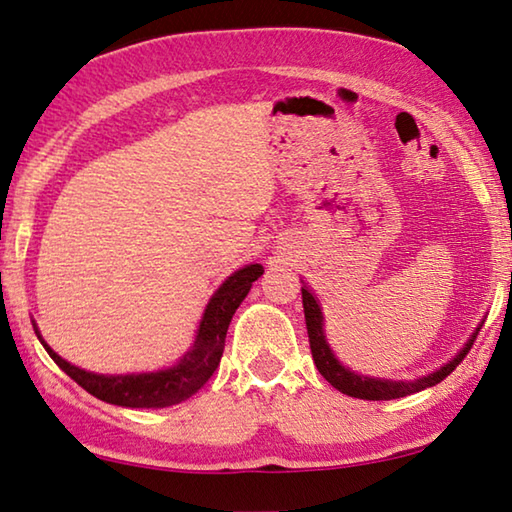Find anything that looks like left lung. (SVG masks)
<instances>
[{
    "label": "left lung",
    "mask_w": 512,
    "mask_h": 512,
    "mask_svg": "<svg viewBox=\"0 0 512 512\" xmlns=\"http://www.w3.org/2000/svg\"><path fill=\"white\" fill-rule=\"evenodd\" d=\"M302 307H305L311 357H314V363L320 375H323L329 384L336 388V391H341L350 397H359V400H372V402L397 400V397L420 393L424 388L440 384V381H443L449 372H454L458 363L465 359V354L470 352L476 334L481 332V325H483L481 320V325H476V329L463 348L458 350L447 363H443L438 370L429 372V375L418 377V379H381V377H368V375H361V372H354L350 368H345L343 363L336 359V354L332 348H329L327 336H325L323 307H320L318 298L311 293V289L305 282H302Z\"/></svg>",
    "instance_id": "obj_1"
}]
</instances>
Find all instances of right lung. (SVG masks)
Returning a JSON list of instances; mask_svg holds the SVG:
<instances>
[{
	"label": "right lung",
	"instance_id": "obj_1",
	"mask_svg": "<svg viewBox=\"0 0 512 512\" xmlns=\"http://www.w3.org/2000/svg\"><path fill=\"white\" fill-rule=\"evenodd\" d=\"M262 273V264H248L232 273L205 305L192 348L180 357V361H176V366L155 372L99 375V372L83 370L58 357V352L51 350L40 336L36 323H33V329H36L38 339L45 345L49 357L58 363V368L67 372L76 384L97 397V400L128 406V409H164V406L180 404L187 397H192L212 377V372L219 368L230 320Z\"/></svg>",
	"mask_w": 512,
	"mask_h": 512
}]
</instances>
